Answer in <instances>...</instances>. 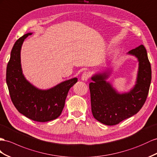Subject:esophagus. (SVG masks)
<instances>
[{"mask_svg":"<svg viewBox=\"0 0 157 157\" xmlns=\"http://www.w3.org/2000/svg\"><path fill=\"white\" fill-rule=\"evenodd\" d=\"M90 78V74L87 71H85L84 73L82 75L81 79L82 81H87V80Z\"/></svg>","mask_w":157,"mask_h":157,"instance_id":"34e87169","label":"esophagus"}]
</instances>
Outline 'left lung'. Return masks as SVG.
<instances>
[{
    "instance_id": "1",
    "label": "left lung",
    "mask_w": 157,
    "mask_h": 157,
    "mask_svg": "<svg viewBox=\"0 0 157 157\" xmlns=\"http://www.w3.org/2000/svg\"><path fill=\"white\" fill-rule=\"evenodd\" d=\"M139 62L135 86L127 93L119 94L106 80L111 70L94 74L90 83L91 111L98 121L106 125H115L137 113L145 102L151 82V67L143 45L127 53Z\"/></svg>"
}]
</instances>
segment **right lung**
Wrapping results in <instances>:
<instances>
[{"mask_svg":"<svg viewBox=\"0 0 157 157\" xmlns=\"http://www.w3.org/2000/svg\"><path fill=\"white\" fill-rule=\"evenodd\" d=\"M31 34H25L14 44L6 67V83L12 101L20 113L35 121H50L61 115L68 91L78 78L66 80L46 90L38 89L28 81L22 74L21 51L24 40Z\"/></svg>","mask_w":157,"mask_h":157,"instance_id":"1","label":"right lung"}]
</instances>
